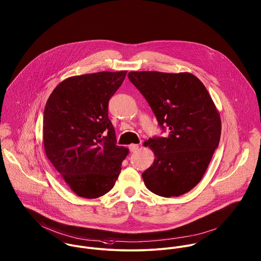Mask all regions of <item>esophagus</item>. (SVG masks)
<instances>
[{
	"label": "esophagus",
	"mask_w": 261,
	"mask_h": 261,
	"mask_svg": "<svg viewBox=\"0 0 261 261\" xmlns=\"http://www.w3.org/2000/svg\"><path fill=\"white\" fill-rule=\"evenodd\" d=\"M139 148V145L138 144H130L129 145V149L131 152H136Z\"/></svg>",
	"instance_id": "34e87169"
}]
</instances>
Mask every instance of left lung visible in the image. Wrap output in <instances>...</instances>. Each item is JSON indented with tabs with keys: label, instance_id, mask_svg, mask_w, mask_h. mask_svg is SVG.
<instances>
[{
	"label": "left lung",
	"instance_id": "left-lung-1",
	"mask_svg": "<svg viewBox=\"0 0 261 261\" xmlns=\"http://www.w3.org/2000/svg\"><path fill=\"white\" fill-rule=\"evenodd\" d=\"M128 77L146 99L166 137L144 142L154 153L142 173L157 196L179 197L203 178L219 145L221 118L204 84L193 73L130 71Z\"/></svg>",
	"mask_w": 261,
	"mask_h": 261
}]
</instances>
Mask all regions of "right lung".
<instances>
[{
  "label": "right lung",
  "mask_w": 261,
  "mask_h": 261,
  "mask_svg": "<svg viewBox=\"0 0 261 261\" xmlns=\"http://www.w3.org/2000/svg\"><path fill=\"white\" fill-rule=\"evenodd\" d=\"M127 70L70 76L49 96L43 117L46 156L79 197L97 199L109 193L128 148L116 144L108 103Z\"/></svg>",
  "instance_id": "1"
}]
</instances>
